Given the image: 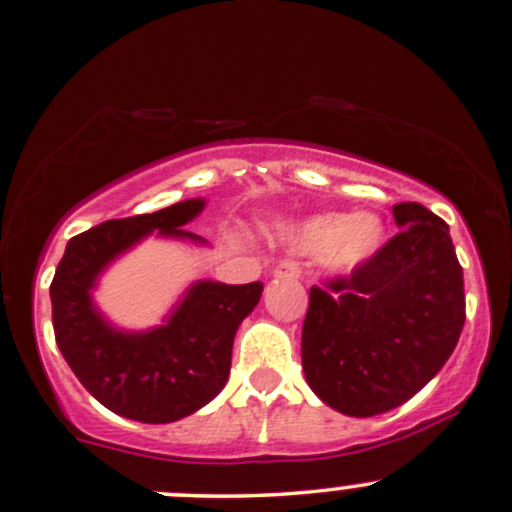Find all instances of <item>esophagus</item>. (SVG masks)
I'll list each match as a JSON object with an SVG mask.
<instances>
[{"label":"esophagus","mask_w":512,"mask_h":512,"mask_svg":"<svg viewBox=\"0 0 512 512\" xmlns=\"http://www.w3.org/2000/svg\"><path fill=\"white\" fill-rule=\"evenodd\" d=\"M300 276V267L295 262H281L276 264L274 269V279H298Z\"/></svg>","instance_id":"1"}]
</instances>
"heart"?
Listing matches in <instances>:
<instances>
[{
	"mask_svg": "<svg viewBox=\"0 0 512 512\" xmlns=\"http://www.w3.org/2000/svg\"><path fill=\"white\" fill-rule=\"evenodd\" d=\"M279 240L303 255H322L331 272H357L384 248L386 226L372 212H324L279 229Z\"/></svg>",
	"mask_w": 512,
	"mask_h": 512,
	"instance_id": "heart-1",
	"label": "heart"
}]
</instances>
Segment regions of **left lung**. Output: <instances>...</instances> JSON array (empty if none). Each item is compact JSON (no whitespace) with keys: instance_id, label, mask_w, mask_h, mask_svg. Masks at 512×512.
I'll list each match as a JSON object with an SVG mask.
<instances>
[{"instance_id":"left-lung-1","label":"left lung","mask_w":512,"mask_h":512,"mask_svg":"<svg viewBox=\"0 0 512 512\" xmlns=\"http://www.w3.org/2000/svg\"><path fill=\"white\" fill-rule=\"evenodd\" d=\"M398 233L372 262L312 288L303 372L348 417L389 412L432 381L465 324L463 267L446 221L417 202L393 205Z\"/></svg>"}]
</instances>
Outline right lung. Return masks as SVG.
Returning <instances> with one entry per match:
<instances>
[{
  "mask_svg": "<svg viewBox=\"0 0 512 512\" xmlns=\"http://www.w3.org/2000/svg\"><path fill=\"white\" fill-rule=\"evenodd\" d=\"M190 197L152 214L104 221L71 238L49 286L57 346L80 384L126 420L169 424L205 408L231 372L233 338L262 298V283L193 281L162 324L121 329L95 303L100 279L119 257L157 238L207 245L183 229L205 209Z\"/></svg>",
  "mask_w": 512,
  "mask_h": 512,
  "instance_id": "right-lung-1",
  "label": "right lung"
}]
</instances>
